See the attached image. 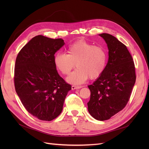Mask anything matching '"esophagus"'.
<instances>
[{
    "instance_id": "1",
    "label": "esophagus",
    "mask_w": 149,
    "mask_h": 149,
    "mask_svg": "<svg viewBox=\"0 0 149 149\" xmlns=\"http://www.w3.org/2000/svg\"><path fill=\"white\" fill-rule=\"evenodd\" d=\"M82 87L81 86H74V85H72V90H74V89H80Z\"/></svg>"
}]
</instances>
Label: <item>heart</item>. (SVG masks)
Masks as SVG:
<instances>
[{
    "label": "heart",
    "mask_w": 149,
    "mask_h": 149,
    "mask_svg": "<svg viewBox=\"0 0 149 149\" xmlns=\"http://www.w3.org/2000/svg\"><path fill=\"white\" fill-rule=\"evenodd\" d=\"M107 54L102 46L80 39L70 44L67 54L57 53L54 57L56 68L64 75H68L75 68L77 69L67 78L68 82L80 84L89 77L95 79L104 72L107 64Z\"/></svg>",
    "instance_id": "obj_1"
}]
</instances>
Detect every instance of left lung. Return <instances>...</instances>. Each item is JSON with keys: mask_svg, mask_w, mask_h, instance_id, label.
I'll use <instances>...</instances> for the list:
<instances>
[{"mask_svg": "<svg viewBox=\"0 0 149 149\" xmlns=\"http://www.w3.org/2000/svg\"><path fill=\"white\" fill-rule=\"evenodd\" d=\"M106 41L109 59L103 73L89 85L88 111L97 120L104 121L126 107L136 81L135 67L126 46L114 36L100 34Z\"/></svg>", "mask_w": 149, "mask_h": 149, "instance_id": "1", "label": "left lung"}]
</instances>
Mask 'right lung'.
Returning <instances> with one entry per match:
<instances>
[{"label": "right lung", "mask_w": 149, "mask_h": 149, "mask_svg": "<svg viewBox=\"0 0 149 149\" xmlns=\"http://www.w3.org/2000/svg\"><path fill=\"white\" fill-rule=\"evenodd\" d=\"M64 45L61 38L37 36L23 47L15 60V91L26 111L38 120L56 118L71 90L54 63L55 53Z\"/></svg>", "instance_id": "1"}]
</instances>
